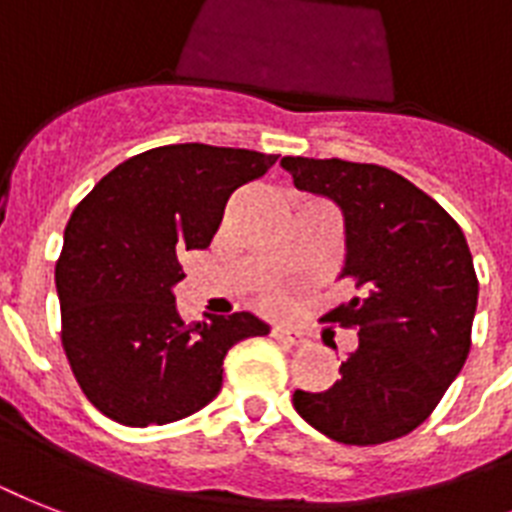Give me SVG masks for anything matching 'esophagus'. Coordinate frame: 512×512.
Listing matches in <instances>:
<instances>
[{"label":"esophagus","instance_id":"obj_1","mask_svg":"<svg viewBox=\"0 0 512 512\" xmlns=\"http://www.w3.org/2000/svg\"><path fill=\"white\" fill-rule=\"evenodd\" d=\"M273 339L281 344H286V347H299V344H305V336L299 334V331H294V328H273Z\"/></svg>","mask_w":512,"mask_h":512}]
</instances>
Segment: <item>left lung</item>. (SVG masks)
<instances>
[{"label": "left lung", "mask_w": 512, "mask_h": 512, "mask_svg": "<svg viewBox=\"0 0 512 512\" xmlns=\"http://www.w3.org/2000/svg\"><path fill=\"white\" fill-rule=\"evenodd\" d=\"M281 168L342 210L339 276L363 289L326 315L357 328L355 352L326 392L297 389L294 410L334 442H392L429 418L471 350L479 281L463 228L381 165L284 157Z\"/></svg>", "instance_id": "obj_1"}]
</instances>
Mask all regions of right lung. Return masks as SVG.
Here are the masks:
<instances>
[{
  "label": "right lung",
  "mask_w": 512,
  "mask_h": 512,
  "mask_svg": "<svg viewBox=\"0 0 512 512\" xmlns=\"http://www.w3.org/2000/svg\"><path fill=\"white\" fill-rule=\"evenodd\" d=\"M278 155L168 144L120 162L81 199L54 268L62 347L86 400L123 426H162L218 397L223 357L270 326L252 313L186 323L181 257L205 249L228 197Z\"/></svg>",
  "instance_id": "1"
}]
</instances>
